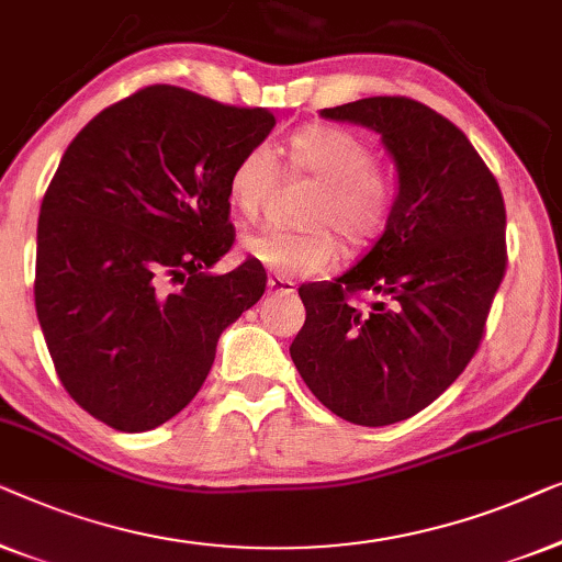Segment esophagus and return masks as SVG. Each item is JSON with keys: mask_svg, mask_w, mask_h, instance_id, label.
Masks as SVG:
<instances>
[{"mask_svg": "<svg viewBox=\"0 0 562 562\" xmlns=\"http://www.w3.org/2000/svg\"><path fill=\"white\" fill-rule=\"evenodd\" d=\"M267 292H270V295H290V292H295V282L280 278V274H272V278L267 280Z\"/></svg>", "mask_w": 562, "mask_h": 562, "instance_id": "34e87169", "label": "esophagus"}]
</instances>
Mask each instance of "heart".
I'll use <instances>...</instances> for the list:
<instances>
[{"label":"heart","mask_w":562,"mask_h":562,"mask_svg":"<svg viewBox=\"0 0 562 562\" xmlns=\"http://www.w3.org/2000/svg\"><path fill=\"white\" fill-rule=\"evenodd\" d=\"M288 165L295 176L321 186L307 203L303 232L262 226L241 239L249 259L280 274L326 272L338 257V239L346 249H361L384 232L394 205L390 172L376 165L367 139L344 126L311 124L297 130L288 145ZM280 160L267 142L251 145L228 172V199L244 216H255L278 188Z\"/></svg>","instance_id":"b5f03b06"}]
</instances>
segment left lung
Returning <instances> with one entry per match:
<instances>
[{"instance_id": "obj_1", "label": "left lung", "mask_w": 562, "mask_h": 562, "mask_svg": "<svg viewBox=\"0 0 562 562\" xmlns=\"http://www.w3.org/2000/svg\"><path fill=\"white\" fill-rule=\"evenodd\" d=\"M321 114L382 134L400 193L357 265L300 284L290 357L330 413L382 428L436 402L479 351L507 272V211L494 172L436 109L371 97Z\"/></svg>"}]
</instances>
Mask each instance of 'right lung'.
<instances>
[{"label": "right lung", "instance_id": "add662e5", "mask_svg": "<svg viewBox=\"0 0 562 562\" xmlns=\"http://www.w3.org/2000/svg\"><path fill=\"white\" fill-rule=\"evenodd\" d=\"M274 116L180 86L134 91L76 134L37 221L35 307L55 374L86 413L153 430L191 402L218 336L265 295L236 239L228 172Z\"/></svg>", "mask_w": 562, "mask_h": 562}]
</instances>
